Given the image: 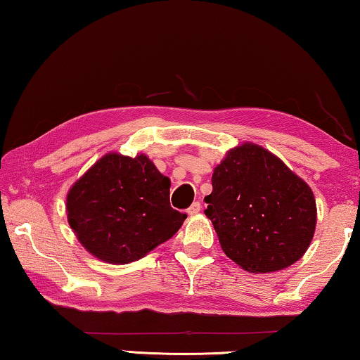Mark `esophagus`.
<instances>
[{"label":"esophagus","mask_w":360,"mask_h":360,"mask_svg":"<svg viewBox=\"0 0 360 360\" xmlns=\"http://www.w3.org/2000/svg\"><path fill=\"white\" fill-rule=\"evenodd\" d=\"M200 210H202V205H200V202H193V203L187 208V214H188V216H195V214H198Z\"/></svg>","instance_id":"1"}]
</instances>
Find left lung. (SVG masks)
<instances>
[{"label": "left lung", "mask_w": 360, "mask_h": 360, "mask_svg": "<svg viewBox=\"0 0 360 360\" xmlns=\"http://www.w3.org/2000/svg\"><path fill=\"white\" fill-rule=\"evenodd\" d=\"M206 195L222 251L243 270H283L307 252L316 229L311 188L271 152L245 143L230 149Z\"/></svg>", "instance_id": "1"}]
</instances>
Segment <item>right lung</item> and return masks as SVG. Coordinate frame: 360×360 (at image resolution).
I'll return each instance as SVG.
<instances>
[{
  "label": "right lung",
  "mask_w": 360,
  "mask_h": 360,
  "mask_svg": "<svg viewBox=\"0 0 360 360\" xmlns=\"http://www.w3.org/2000/svg\"><path fill=\"white\" fill-rule=\"evenodd\" d=\"M169 186L144 154L109 152L70 188V227L96 259L130 264L172 238L187 217L169 206Z\"/></svg>",
  "instance_id": "obj_1"
}]
</instances>
